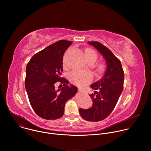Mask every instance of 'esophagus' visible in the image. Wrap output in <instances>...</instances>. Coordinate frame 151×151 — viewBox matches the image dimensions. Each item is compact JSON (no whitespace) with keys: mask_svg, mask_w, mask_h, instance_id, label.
Returning a JSON list of instances; mask_svg holds the SVG:
<instances>
[{"mask_svg":"<svg viewBox=\"0 0 151 151\" xmlns=\"http://www.w3.org/2000/svg\"><path fill=\"white\" fill-rule=\"evenodd\" d=\"M78 91H79V92H82V90L80 89V88H79V89H78Z\"/></svg>","mask_w":151,"mask_h":151,"instance_id":"1","label":"esophagus"}]
</instances>
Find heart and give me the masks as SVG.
Returning <instances> with one entry per match:
<instances>
[{
	"mask_svg": "<svg viewBox=\"0 0 151 151\" xmlns=\"http://www.w3.org/2000/svg\"><path fill=\"white\" fill-rule=\"evenodd\" d=\"M85 55L87 61L93 60L96 61L98 58L97 53L94 50L90 48L85 50ZM64 66H66L65 64ZM105 66L103 63L98 64L97 69L99 71L102 72ZM70 78L74 83L79 86H83L91 82L93 79V74L90 72L73 71L70 73Z\"/></svg>",
	"mask_w": 151,
	"mask_h": 151,
	"instance_id": "1",
	"label": "heart"
}]
</instances>
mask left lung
<instances>
[{
  "label": "left lung",
  "instance_id": "1",
  "mask_svg": "<svg viewBox=\"0 0 151 151\" xmlns=\"http://www.w3.org/2000/svg\"><path fill=\"white\" fill-rule=\"evenodd\" d=\"M104 57L107 69L103 77L90 87L96 90L91 97L93 105L88 109H79L81 117L88 121L104 119L114 109L124 88V72L120 60L106 46L97 41L88 42Z\"/></svg>",
  "mask_w": 151,
  "mask_h": 151
}]
</instances>
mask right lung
Listing matches in <instances>:
<instances>
[{"label":"right lung","instance_id":"right-lung-1","mask_svg":"<svg viewBox=\"0 0 151 151\" xmlns=\"http://www.w3.org/2000/svg\"><path fill=\"white\" fill-rule=\"evenodd\" d=\"M73 42L60 40L35 54L26 67L25 87L35 112L47 120L57 119L64 112L66 101L76 94L78 88L61 77L64 52ZM61 84L58 89L55 83ZM63 85H62V83Z\"/></svg>","mask_w":151,"mask_h":151}]
</instances>
